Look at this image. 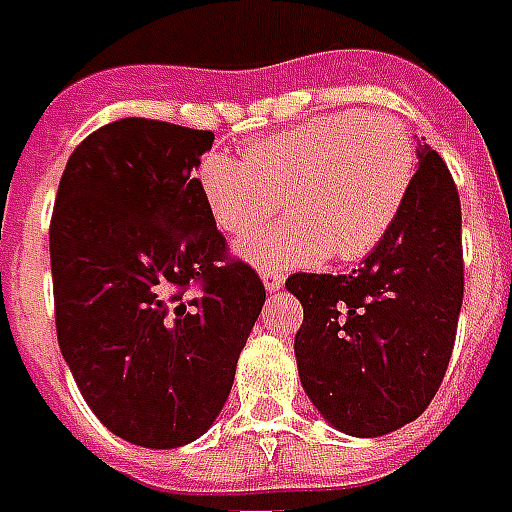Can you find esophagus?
<instances>
[{
    "label": "esophagus",
    "instance_id": "1",
    "mask_svg": "<svg viewBox=\"0 0 512 512\" xmlns=\"http://www.w3.org/2000/svg\"><path fill=\"white\" fill-rule=\"evenodd\" d=\"M261 283H264V288H267L270 294H275V291H280V288H283V275L275 270L261 272Z\"/></svg>",
    "mask_w": 512,
    "mask_h": 512
}]
</instances>
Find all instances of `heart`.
Wrapping results in <instances>:
<instances>
[{
    "instance_id": "b5f03b06",
    "label": "heart",
    "mask_w": 512,
    "mask_h": 512,
    "mask_svg": "<svg viewBox=\"0 0 512 512\" xmlns=\"http://www.w3.org/2000/svg\"><path fill=\"white\" fill-rule=\"evenodd\" d=\"M248 159L207 151L199 197L229 234L259 229L280 205L294 215L237 245L259 270L367 256L402 213L416 175L405 126L383 113H332L248 142Z\"/></svg>"
}]
</instances>
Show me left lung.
I'll use <instances>...</instances> for the list:
<instances>
[{"instance_id":"1","label":"left lung","mask_w":512,"mask_h":512,"mask_svg":"<svg viewBox=\"0 0 512 512\" xmlns=\"http://www.w3.org/2000/svg\"><path fill=\"white\" fill-rule=\"evenodd\" d=\"M418 169L394 226L351 275L297 272L294 337L302 388L343 434L380 437L424 413L451 361L461 297L459 191L440 153Z\"/></svg>"}]
</instances>
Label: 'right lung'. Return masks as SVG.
<instances>
[{"label": "right lung", "mask_w": 512, "mask_h": 512, "mask_svg": "<svg viewBox=\"0 0 512 512\" xmlns=\"http://www.w3.org/2000/svg\"><path fill=\"white\" fill-rule=\"evenodd\" d=\"M210 148L205 129L113 121L72 151L53 207L61 356L94 416L153 451L213 426L267 297L199 197Z\"/></svg>", "instance_id": "add662e5"}]
</instances>
